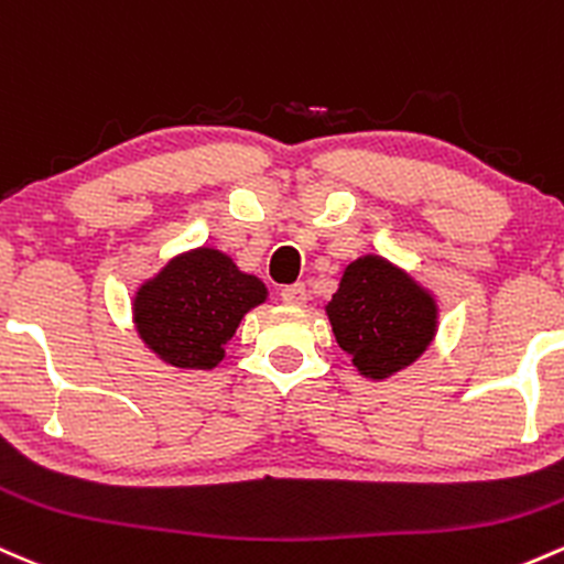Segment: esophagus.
Wrapping results in <instances>:
<instances>
[{
  "mask_svg": "<svg viewBox=\"0 0 564 564\" xmlns=\"http://www.w3.org/2000/svg\"><path fill=\"white\" fill-rule=\"evenodd\" d=\"M281 300L292 307H302L307 302V289L305 283H292V286L281 289Z\"/></svg>",
  "mask_w": 564,
  "mask_h": 564,
  "instance_id": "obj_1",
  "label": "esophagus"
}]
</instances>
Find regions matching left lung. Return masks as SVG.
I'll use <instances>...</instances> for the list:
<instances>
[{"label": "left lung", "mask_w": 564, "mask_h": 564, "mask_svg": "<svg viewBox=\"0 0 564 564\" xmlns=\"http://www.w3.org/2000/svg\"><path fill=\"white\" fill-rule=\"evenodd\" d=\"M326 315L358 375L375 382L412 367L438 332L436 296L377 253L345 268Z\"/></svg>", "instance_id": "obj_1"}]
</instances>
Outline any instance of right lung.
<instances>
[{
    "mask_svg": "<svg viewBox=\"0 0 564 564\" xmlns=\"http://www.w3.org/2000/svg\"><path fill=\"white\" fill-rule=\"evenodd\" d=\"M264 300V281L240 270L225 251L200 246L171 257L135 289L133 326L169 367L212 372L243 315Z\"/></svg>",
    "mask_w": 564,
    "mask_h": 564,
    "instance_id": "obj_1",
    "label": "right lung"
}]
</instances>
